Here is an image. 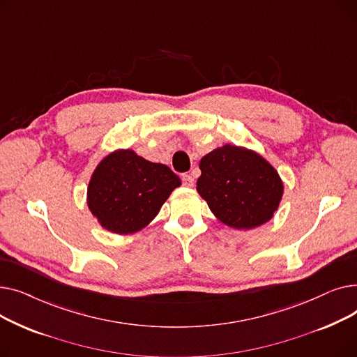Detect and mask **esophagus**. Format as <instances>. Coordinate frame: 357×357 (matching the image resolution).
I'll list each match as a JSON object with an SVG mask.
<instances>
[{
	"label": "esophagus",
	"instance_id": "obj_1",
	"mask_svg": "<svg viewBox=\"0 0 357 357\" xmlns=\"http://www.w3.org/2000/svg\"><path fill=\"white\" fill-rule=\"evenodd\" d=\"M182 183L183 186H188V188H191V186H194V178L191 175H182Z\"/></svg>",
	"mask_w": 357,
	"mask_h": 357
}]
</instances>
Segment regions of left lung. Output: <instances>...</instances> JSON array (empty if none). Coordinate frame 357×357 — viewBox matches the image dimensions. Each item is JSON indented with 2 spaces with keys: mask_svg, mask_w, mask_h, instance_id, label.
<instances>
[{
  "mask_svg": "<svg viewBox=\"0 0 357 357\" xmlns=\"http://www.w3.org/2000/svg\"><path fill=\"white\" fill-rule=\"evenodd\" d=\"M198 194L226 226L250 230L268 222L284 195L276 169L255 150L224 144L199 162Z\"/></svg>",
  "mask_w": 357,
  "mask_h": 357,
  "instance_id": "left-lung-1",
  "label": "left lung"
}]
</instances>
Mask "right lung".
<instances>
[{
    "label": "right lung",
    "instance_id": "right-lung-1",
    "mask_svg": "<svg viewBox=\"0 0 357 357\" xmlns=\"http://www.w3.org/2000/svg\"><path fill=\"white\" fill-rule=\"evenodd\" d=\"M181 179L163 163L149 162L131 149L107 155L88 183V208L101 227L133 234L152 221Z\"/></svg>",
    "mask_w": 357,
    "mask_h": 357
}]
</instances>
